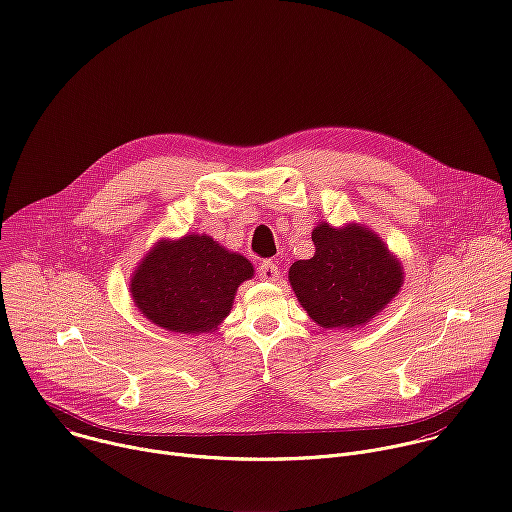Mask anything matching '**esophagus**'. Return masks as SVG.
I'll list each match as a JSON object with an SVG mask.
<instances>
[{
    "label": "esophagus",
    "instance_id": "1",
    "mask_svg": "<svg viewBox=\"0 0 512 512\" xmlns=\"http://www.w3.org/2000/svg\"><path fill=\"white\" fill-rule=\"evenodd\" d=\"M279 267L273 261H263L259 265V279L261 281H279Z\"/></svg>",
    "mask_w": 512,
    "mask_h": 512
}]
</instances>
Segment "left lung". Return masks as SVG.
<instances>
[{
    "label": "left lung",
    "mask_w": 512,
    "mask_h": 512,
    "mask_svg": "<svg viewBox=\"0 0 512 512\" xmlns=\"http://www.w3.org/2000/svg\"><path fill=\"white\" fill-rule=\"evenodd\" d=\"M316 253L289 267V283L308 316L328 330L369 324L403 287V265L385 241L358 223L312 231Z\"/></svg>",
    "instance_id": "left-lung-1"
}]
</instances>
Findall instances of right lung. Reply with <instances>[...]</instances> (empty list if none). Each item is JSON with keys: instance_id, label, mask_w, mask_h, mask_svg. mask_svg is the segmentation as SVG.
Segmentation results:
<instances>
[{"instance_id": "right-lung-1", "label": "right lung", "mask_w": 512, "mask_h": 512, "mask_svg": "<svg viewBox=\"0 0 512 512\" xmlns=\"http://www.w3.org/2000/svg\"><path fill=\"white\" fill-rule=\"evenodd\" d=\"M255 269L208 235L160 239L131 273L129 294L152 324L180 334L214 332Z\"/></svg>"}]
</instances>
